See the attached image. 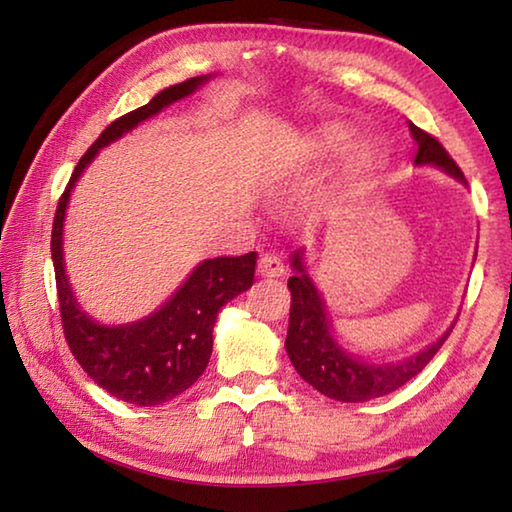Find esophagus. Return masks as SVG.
Here are the masks:
<instances>
[{
    "label": "esophagus",
    "mask_w": 512,
    "mask_h": 512,
    "mask_svg": "<svg viewBox=\"0 0 512 512\" xmlns=\"http://www.w3.org/2000/svg\"><path fill=\"white\" fill-rule=\"evenodd\" d=\"M257 273L262 277H280V275H284L282 259L273 255V253H264L257 262Z\"/></svg>",
    "instance_id": "esophagus-1"
}]
</instances>
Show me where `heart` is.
Here are the masks:
<instances>
[{
	"instance_id": "1",
	"label": "heart",
	"mask_w": 512,
	"mask_h": 512,
	"mask_svg": "<svg viewBox=\"0 0 512 512\" xmlns=\"http://www.w3.org/2000/svg\"><path fill=\"white\" fill-rule=\"evenodd\" d=\"M336 140V135H327V142H334Z\"/></svg>"
}]
</instances>
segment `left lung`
<instances>
[{"instance_id":"1","label":"left lung","mask_w":512,"mask_h":512,"mask_svg":"<svg viewBox=\"0 0 512 512\" xmlns=\"http://www.w3.org/2000/svg\"><path fill=\"white\" fill-rule=\"evenodd\" d=\"M411 135L418 144L415 164H436L449 176L465 183L463 171L452 160V155L445 151L436 137L424 133L409 121ZM293 268L296 275L289 277L291 291V314H289V332H287V352L298 375L332 400L339 402H368L375 397L388 395L413 379L424 366L436 357V352L443 348L447 336L452 334V327L440 336L429 348L413 354L411 359L384 363V366H370L366 361L352 357L341 345L334 341L329 320L325 314V302L316 291L314 282L302 266V255H293Z\"/></svg>"}]
</instances>
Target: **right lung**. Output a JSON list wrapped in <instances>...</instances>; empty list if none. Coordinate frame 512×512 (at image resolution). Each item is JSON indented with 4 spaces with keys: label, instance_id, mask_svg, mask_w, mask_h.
I'll use <instances>...</instances> for the list:
<instances>
[{
    "label": "right lung",
    "instance_id": "right-lung-1",
    "mask_svg": "<svg viewBox=\"0 0 512 512\" xmlns=\"http://www.w3.org/2000/svg\"><path fill=\"white\" fill-rule=\"evenodd\" d=\"M207 79L210 76H194V79L171 85L155 94L146 106L112 121L76 164L58 201L54 230H51V259H54L56 271L60 320H63L69 350L103 391L137 406L169 402L176 395L185 393L203 375L212 354L216 314L225 302H230L253 284L257 253L205 259L155 314L131 325H99L97 320L81 311L79 302L72 296V289H69L63 262L65 210L76 180L99 149L119 140L140 121L158 115L173 101L192 94Z\"/></svg>",
    "mask_w": 512,
    "mask_h": 512
}]
</instances>
